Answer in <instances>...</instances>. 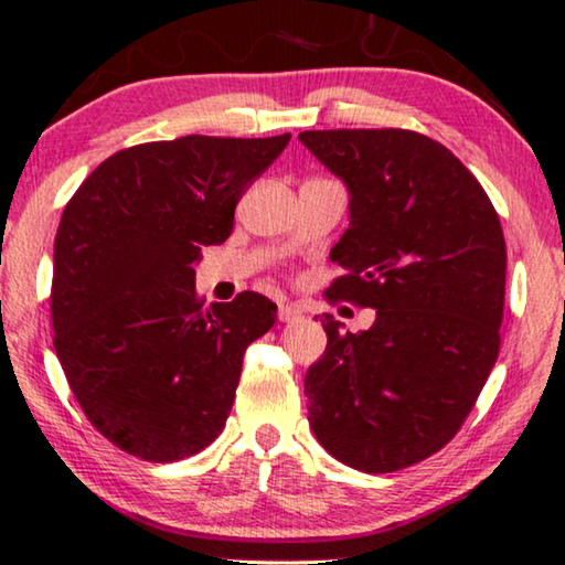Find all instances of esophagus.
Listing matches in <instances>:
<instances>
[{"instance_id": "34e87169", "label": "esophagus", "mask_w": 565, "mask_h": 565, "mask_svg": "<svg viewBox=\"0 0 565 565\" xmlns=\"http://www.w3.org/2000/svg\"><path fill=\"white\" fill-rule=\"evenodd\" d=\"M277 316H280L282 323H292L302 316V310L298 306H288V302H285V306H280V310H277Z\"/></svg>"}]
</instances>
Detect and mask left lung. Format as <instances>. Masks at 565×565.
<instances>
[{
	"label": "left lung",
	"mask_w": 565,
	"mask_h": 565,
	"mask_svg": "<svg viewBox=\"0 0 565 565\" xmlns=\"http://www.w3.org/2000/svg\"><path fill=\"white\" fill-rule=\"evenodd\" d=\"M298 140L349 191L331 298L377 318L341 331L306 372L308 423L333 459L405 469L459 433L500 354L507 249L500 216L463 162L407 129H313Z\"/></svg>",
	"instance_id": "left-lung-1"
}]
</instances>
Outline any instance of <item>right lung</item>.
Segmentation results:
<instances>
[{"label": "right lung", "mask_w": 565, "mask_h": 565, "mask_svg": "<svg viewBox=\"0 0 565 565\" xmlns=\"http://www.w3.org/2000/svg\"><path fill=\"white\" fill-rule=\"evenodd\" d=\"M290 135H188L106 158L65 206L53 247L55 354L81 411L145 461H178L224 430L244 351L275 323L259 292L195 296L203 247Z\"/></svg>", "instance_id": "obj_1"}]
</instances>
